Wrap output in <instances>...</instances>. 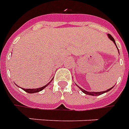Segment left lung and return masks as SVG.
<instances>
[{"label": "left lung", "instance_id": "8db88e82", "mask_svg": "<svg viewBox=\"0 0 129 129\" xmlns=\"http://www.w3.org/2000/svg\"><path fill=\"white\" fill-rule=\"evenodd\" d=\"M108 38L110 39V40H112L113 42L115 43V44L116 45V43H115V40H114V38H113L111 35H110V34H108ZM79 88L81 89V91L83 92V93H85V94H88V95H92V96H99V95H101V94H104V93H106V92H108V91H110V89H113V87H112L111 88H110V89H107V90H106V91H104V92H87V91H86V90H85V89H82L81 87H79Z\"/></svg>", "mask_w": 129, "mask_h": 129}]
</instances>
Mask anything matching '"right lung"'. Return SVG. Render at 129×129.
Masks as SVG:
<instances>
[{"label": "right lung", "instance_id": "add662e5", "mask_svg": "<svg viewBox=\"0 0 129 129\" xmlns=\"http://www.w3.org/2000/svg\"><path fill=\"white\" fill-rule=\"evenodd\" d=\"M52 81H53V78H52L51 81H50V82H49L48 83L46 84V85H44V86L42 87H40V88H37V89H24V88H23V89L24 91H25L26 92H28V93H30V94H31V93H36V92H40V91H42V89H44L46 87L48 86V84L50 83H51Z\"/></svg>", "mask_w": 129, "mask_h": 129}]
</instances>
